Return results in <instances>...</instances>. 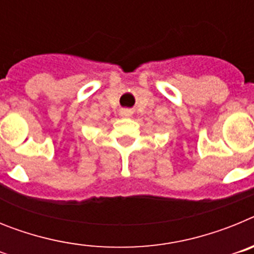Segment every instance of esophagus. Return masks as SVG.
<instances>
[{"instance_id":"1","label":"esophagus","mask_w":254,"mask_h":254,"mask_svg":"<svg viewBox=\"0 0 254 254\" xmlns=\"http://www.w3.org/2000/svg\"><path fill=\"white\" fill-rule=\"evenodd\" d=\"M131 114L132 112L129 111V109H122V111H121V116L122 117H131Z\"/></svg>"}]
</instances>
